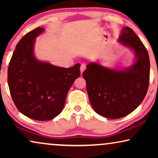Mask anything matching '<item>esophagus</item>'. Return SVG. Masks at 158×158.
<instances>
[{
	"mask_svg": "<svg viewBox=\"0 0 158 158\" xmlns=\"http://www.w3.org/2000/svg\"><path fill=\"white\" fill-rule=\"evenodd\" d=\"M86 69V65L85 64H82L81 66V68H80V70H81V73L82 74V73H83V71L85 70Z\"/></svg>",
	"mask_w": 158,
	"mask_h": 158,
	"instance_id": "esophagus-1",
	"label": "esophagus"
}]
</instances>
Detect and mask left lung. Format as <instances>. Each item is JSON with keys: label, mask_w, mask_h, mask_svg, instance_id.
Returning <instances> with one entry per match:
<instances>
[{"label": "left lung", "mask_w": 158, "mask_h": 158, "mask_svg": "<svg viewBox=\"0 0 158 158\" xmlns=\"http://www.w3.org/2000/svg\"><path fill=\"white\" fill-rule=\"evenodd\" d=\"M118 41L135 53L132 65L116 70L90 62L83 73L94 111L113 119L126 116L139 106L146 96L150 81L148 52L137 34L126 27L122 29Z\"/></svg>", "instance_id": "8db88e82"}]
</instances>
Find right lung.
Segmentation results:
<instances>
[{
	"mask_svg": "<svg viewBox=\"0 0 158 158\" xmlns=\"http://www.w3.org/2000/svg\"><path fill=\"white\" fill-rule=\"evenodd\" d=\"M44 31L38 27L21 38L8 69V87L16 108L38 121L52 119L61 113L68 90L81 73L80 63L64 68L36 60L34 42Z\"/></svg>",
	"mask_w": 158,
	"mask_h": 158,
	"instance_id": "add662e5",
	"label": "right lung"
}]
</instances>
